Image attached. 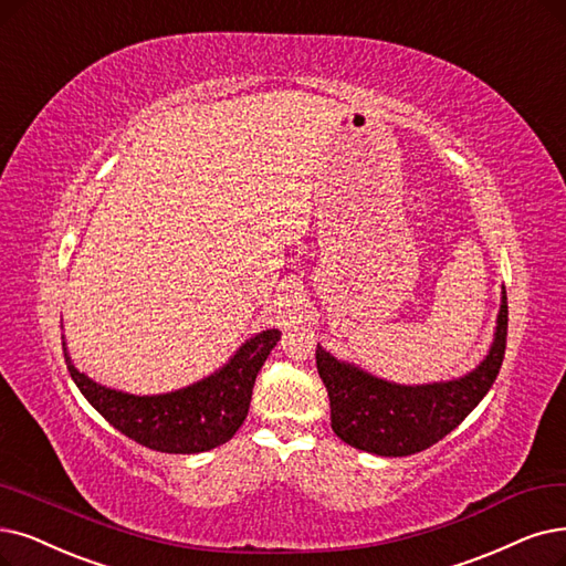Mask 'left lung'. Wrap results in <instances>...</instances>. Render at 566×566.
<instances>
[{
	"mask_svg": "<svg viewBox=\"0 0 566 566\" xmlns=\"http://www.w3.org/2000/svg\"><path fill=\"white\" fill-rule=\"evenodd\" d=\"M509 329V304L502 292L494 342L481 365L462 378L427 386H399L315 348L325 382L334 434L357 450L406 458L434 446L479 406L502 369Z\"/></svg>",
	"mask_w": 566,
	"mask_h": 566,
	"instance_id": "8db88e82",
	"label": "left lung"
}]
</instances>
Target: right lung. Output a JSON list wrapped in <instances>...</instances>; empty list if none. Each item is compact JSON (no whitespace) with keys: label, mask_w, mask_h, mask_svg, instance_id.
<instances>
[{"label":"right lung","mask_w":566,"mask_h":566,"mask_svg":"<svg viewBox=\"0 0 566 566\" xmlns=\"http://www.w3.org/2000/svg\"><path fill=\"white\" fill-rule=\"evenodd\" d=\"M279 338V329L255 334L222 369L167 395L142 397L99 386L72 365L66 348L64 359L83 397L118 432L160 453L192 455L205 453L237 434L248 416L258 371Z\"/></svg>","instance_id":"1"}]
</instances>
